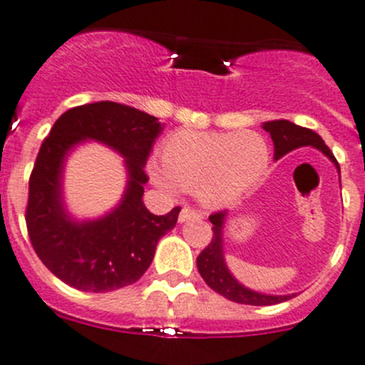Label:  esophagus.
Segmentation results:
<instances>
[{"instance_id": "1", "label": "esophagus", "mask_w": 365, "mask_h": 365, "mask_svg": "<svg viewBox=\"0 0 365 365\" xmlns=\"http://www.w3.org/2000/svg\"><path fill=\"white\" fill-rule=\"evenodd\" d=\"M202 218V212L197 211L193 207H182L181 212H179V222H187V220H200Z\"/></svg>"}]
</instances>
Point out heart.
<instances>
[{
  "label": "heart",
  "mask_w": 365,
  "mask_h": 365,
  "mask_svg": "<svg viewBox=\"0 0 365 365\" xmlns=\"http://www.w3.org/2000/svg\"><path fill=\"white\" fill-rule=\"evenodd\" d=\"M268 161V143L257 133L182 129L165 140L161 167L150 165V175L165 190H198L207 204H227L262 178Z\"/></svg>",
  "instance_id": "heart-1"
}]
</instances>
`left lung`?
Returning a JSON list of instances; mask_svg holds the SVG:
<instances>
[{
  "label": "left lung",
  "instance_id": "8db88e82",
  "mask_svg": "<svg viewBox=\"0 0 365 365\" xmlns=\"http://www.w3.org/2000/svg\"><path fill=\"white\" fill-rule=\"evenodd\" d=\"M262 128L272 135L273 145H275V160H280L284 154L291 153V150L298 149V147L312 145L319 149L321 153L327 154L335 165L339 163L334 158L331 150L324 145L323 138L312 129L300 128V125L293 124L289 120H272L266 122ZM341 172V170H339ZM225 211H216L209 216L212 223V240L204 250L198 254L197 257V268L204 282L216 291L218 294L225 297L227 300L236 302V304L245 305H275L280 302L289 300V297H272V294H261L255 291L247 289L241 286L236 279L227 269L225 261H223V247H222V229L223 220H225Z\"/></svg>",
  "mask_w": 365,
  "mask_h": 365
}]
</instances>
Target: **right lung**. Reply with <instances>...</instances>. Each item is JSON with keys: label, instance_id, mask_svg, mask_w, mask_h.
Segmentation results:
<instances>
[{"label": "right lung", "instance_id": "right-lung-1", "mask_svg": "<svg viewBox=\"0 0 365 365\" xmlns=\"http://www.w3.org/2000/svg\"><path fill=\"white\" fill-rule=\"evenodd\" d=\"M156 117L131 106L101 101L71 108L42 142L30 175L26 227L46 268L79 291L106 293L135 284L150 266L156 245L174 229L181 207L163 216L143 204L145 163L160 135ZM92 138L126 158L130 182L121 205L93 222H71L61 207V167L76 143Z\"/></svg>", "mask_w": 365, "mask_h": 365}]
</instances>
